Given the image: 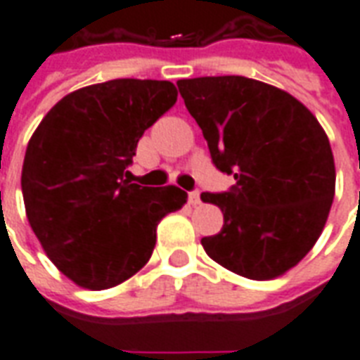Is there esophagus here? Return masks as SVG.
Wrapping results in <instances>:
<instances>
[{
    "mask_svg": "<svg viewBox=\"0 0 360 360\" xmlns=\"http://www.w3.org/2000/svg\"><path fill=\"white\" fill-rule=\"evenodd\" d=\"M188 202L196 206V204H200V193L198 191H193V193H188Z\"/></svg>",
    "mask_w": 360,
    "mask_h": 360,
    "instance_id": "obj_1",
    "label": "esophagus"
}]
</instances>
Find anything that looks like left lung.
<instances>
[{"label": "left lung", "instance_id": "left-lung-1", "mask_svg": "<svg viewBox=\"0 0 360 360\" xmlns=\"http://www.w3.org/2000/svg\"><path fill=\"white\" fill-rule=\"evenodd\" d=\"M219 172L235 185L202 202L224 214L206 255L243 278L274 279L301 262L322 235L335 195L328 134L285 90L226 75L177 81Z\"/></svg>", "mask_w": 360, "mask_h": 360}]
</instances>
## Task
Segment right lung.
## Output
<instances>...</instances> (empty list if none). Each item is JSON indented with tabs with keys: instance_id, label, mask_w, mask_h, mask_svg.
<instances>
[{
	"instance_id": "1",
	"label": "right lung",
	"mask_w": 360,
	"mask_h": 360,
	"mask_svg": "<svg viewBox=\"0 0 360 360\" xmlns=\"http://www.w3.org/2000/svg\"><path fill=\"white\" fill-rule=\"evenodd\" d=\"M177 102L169 81L90 84L61 98L30 136L20 187L46 255L82 289L134 276L156 247L158 224L187 202L175 185L127 179L142 133Z\"/></svg>"
}]
</instances>
